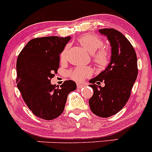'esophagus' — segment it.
<instances>
[{
    "label": "esophagus",
    "mask_w": 152,
    "mask_h": 152,
    "mask_svg": "<svg viewBox=\"0 0 152 152\" xmlns=\"http://www.w3.org/2000/svg\"><path fill=\"white\" fill-rule=\"evenodd\" d=\"M85 85V84H82V83H78L77 84V87H79V88H82V87H84Z\"/></svg>",
    "instance_id": "1"
}]
</instances>
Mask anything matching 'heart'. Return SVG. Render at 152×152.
Returning <instances> with one entry per match:
<instances>
[{"label":"heart","mask_w":152,"mask_h":152,"mask_svg":"<svg viewBox=\"0 0 152 152\" xmlns=\"http://www.w3.org/2000/svg\"><path fill=\"white\" fill-rule=\"evenodd\" d=\"M79 42L89 53H93L103 46L102 39L97 35L93 34H87L83 35L79 39ZM68 45H66L61 52V61L66 59ZM110 60V55L108 50L102 48L93 54V62L99 67H104L109 64ZM92 74V70L88 67H76L68 72V76L76 82H81L86 77Z\"/></svg>","instance_id":"heart-1"}]
</instances>
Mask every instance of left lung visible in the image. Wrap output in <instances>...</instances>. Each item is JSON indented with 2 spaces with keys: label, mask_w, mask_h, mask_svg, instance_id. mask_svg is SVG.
<instances>
[{
  "label": "left lung",
  "mask_w": 152,
  "mask_h": 152,
  "mask_svg": "<svg viewBox=\"0 0 152 152\" xmlns=\"http://www.w3.org/2000/svg\"><path fill=\"white\" fill-rule=\"evenodd\" d=\"M99 31L110 42L111 59L107 68L90 80L93 95L89 104L95 115L108 118L121 111L128 102L137 76V60L134 48L123 34L114 28ZM102 81L104 88L94 85Z\"/></svg>",
  "instance_id": "8db88e82"
}]
</instances>
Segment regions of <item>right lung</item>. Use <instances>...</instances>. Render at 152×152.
<instances>
[{"instance_id":"right-lung-1","label":"right lung","mask_w":152,"mask_h":152,"mask_svg":"<svg viewBox=\"0 0 152 152\" xmlns=\"http://www.w3.org/2000/svg\"><path fill=\"white\" fill-rule=\"evenodd\" d=\"M70 39V37L35 38L18 55L17 87L33 114L44 120L59 117L68 94L76 89L72 80L65 81L60 87L50 84L59 67V54Z\"/></svg>"}]
</instances>
